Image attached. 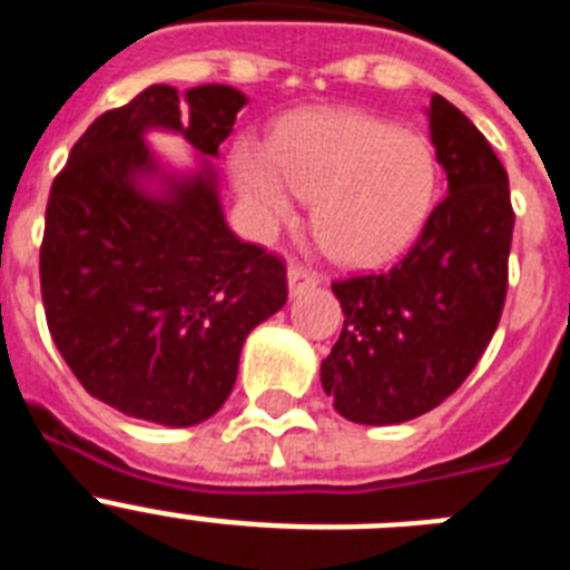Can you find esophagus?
Instances as JSON below:
<instances>
[{"mask_svg":"<svg viewBox=\"0 0 570 570\" xmlns=\"http://www.w3.org/2000/svg\"><path fill=\"white\" fill-rule=\"evenodd\" d=\"M320 285V274H314V271L302 268V265H291L288 268V294L291 296H299L305 294V291L316 288Z\"/></svg>","mask_w":570,"mask_h":570,"instance_id":"esophagus-1","label":"esophagus"}]
</instances>
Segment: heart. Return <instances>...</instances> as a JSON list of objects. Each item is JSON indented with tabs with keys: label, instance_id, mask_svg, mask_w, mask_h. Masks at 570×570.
<instances>
[{
	"label": "heart",
	"instance_id": "obj_1",
	"mask_svg": "<svg viewBox=\"0 0 570 570\" xmlns=\"http://www.w3.org/2000/svg\"><path fill=\"white\" fill-rule=\"evenodd\" d=\"M230 179L262 230L291 223L296 196L316 199V239L345 265L402 254L436 196L431 145L414 130L351 110L299 116L271 139V150L239 142Z\"/></svg>",
	"mask_w": 570,
	"mask_h": 570
}]
</instances>
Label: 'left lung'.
Wrapping results in <instances>:
<instances>
[{
	"instance_id": "obj_1",
	"label": "left lung",
	"mask_w": 570,
	"mask_h": 570,
	"mask_svg": "<svg viewBox=\"0 0 570 570\" xmlns=\"http://www.w3.org/2000/svg\"><path fill=\"white\" fill-rule=\"evenodd\" d=\"M425 116L448 196L400 265L331 285L345 325L320 380L336 411L360 425L407 422L454 394L505 305L513 234L505 168L445 97L434 94Z\"/></svg>"
}]
</instances>
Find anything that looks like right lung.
I'll use <instances>...</instances> for the list:
<instances>
[{
    "mask_svg": "<svg viewBox=\"0 0 570 570\" xmlns=\"http://www.w3.org/2000/svg\"><path fill=\"white\" fill-rule=\"evenodd\" d=\"M248 97L230 85H150L90 125L53 179L39 256L59 354L90 396L165 428L225 405L250 331L288 299L285 265L225 223L210 159ZM174 132L176 169L147 142Z\"/></svg>",
    "mask_w": 570,
    "mask_h": 570,
    "instance_id": "right-lung-1",
    "label": "right lung"
}]
</instances>
